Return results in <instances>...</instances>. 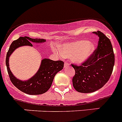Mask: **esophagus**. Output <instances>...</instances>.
Wrapping results in <instances>:
<instances>
[{
  "label": "esophagus",
  "mask_w": 122,
  "mask_h": 122,
  "mask_svg": "<svg viewBox=\"0 0 122 122\" xmlns=\"http://www.w3.org/2000/svg\"><path fill=\"white\" fill-rule=\"evenodd\" d=\"M69 65H69L68 63H67V62H65V64H64V68H67V67H68Z\"/></svg>",
  "instance_id": "obj_1"
}]
</instances>
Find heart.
Instances as JSON below:
<instances>
[{
	"mask_svg": "<svg viewBox=\"0 0 122 122\" xmlns=\"http://www.w3.org/2000/svg\"><path fill=\"white\" fill-rule=\"evenodd\" d=\"M95 50L93 43L85 40H80L63 44L59 47V53H56L64 58H70L71 62L81 65L91 57Z\"/></svg>",
	"mask_w": 122,
	"mask_h": 122,
	"instance_id": "1",
	"label": "heart"
}]
</instances>
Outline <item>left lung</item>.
Wrapping results in <instances>:
<instances>
[{
	"label": "left lung",
	"instance_id": "obj_1",
	"mask_svg": "<svg viewBox=\"0 0 122 122\" xmlns=\"http://www.w3.org/2000/svg\"><path fill=\"white\" fill-rule=\"evenodd\" d=\"M99 37L98 45L88 60L75 70L73 85L81 93H92L103 87L109 79L115 62L111 42L100 31L93 32Z\"/></svg>",
	"mask_w": 122,
	"mask_h": 122
}]
</instances>
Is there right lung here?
Segmentation results:
<instances>
[{
	"instance_id": "obj_1",
	"label": "right lung",
	"mask_w": 122,
	"mask_h": 122,
	"mask_svg": "<svg viewBox=\"0 0 122 122\" xmlns=\"http://www.w3.org/2000/svg\"><path fill=\"white\" fill-rule=\"evenodd\" d=\"M45 39H33L28 36L19 37L13 41L10 46L6 57V65L8 75L13 84L21 92L29 95H40L49 89L56 74L63 69L64 63L61 60L54 61L45 58L41 61L38 70L32 77L22 81L14 76L9 65L10 57L17 48L24 46H33V43L41 44L46 42ZM39 45H37V48Z\"/></svg>"
}]
</instances>
